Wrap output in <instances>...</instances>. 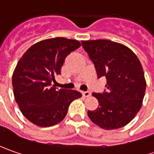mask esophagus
I'll return each instance as SVG.
<instances>
[{
	"label": "esophagus",
	"mask_w": 154,
	"mask_h": 154,
	"mask_svg": "<svg viewBox=\"0 0 154 154\" xmlns=\"http://www.w3.org/2000/svg\"><path fill=\"white\" fill-rule=\"evenodd\" d=\"M82 94L84 97H88V96L91 95V92L90 91H82Z\"/></svg>",
	"instance_id": "34e87169"
}]
</instances>
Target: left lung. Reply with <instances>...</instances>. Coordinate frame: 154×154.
I'll use <instances>...</instances> for the list:
<instances>
[{"instance_id": "left-lung-1", "label": "left lung", "mask_w": 154, "mask_h": 154, "mask_svg": "<svg viewBox=\"0 0 154 154\" xmlns=\"http://www.w3.org/2000/svg\"><path fill=\"white\" fill-rule=\"evenodd\" d=\"M82 46L94 63L98 78H106V89L92 94L99 106L88 112V118L105 130L124 127L139 112L146 91L140 60L129 48L112 41H82Z\"/></svg>"}]
</instances>
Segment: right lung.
<instances>
[{
	"label": "right lung",
	"mask_w": 154,
	"mask_h": 154,
	"mask_svg": "<svg viewBox=\"0 0 154 154\" xmlns=\"http://www.w3.org/2000/svg\"><path fill=\"white\" fill-rule=\"evenodd\" d=\"M80 46L78 41L65 37L41 41L18 62L13 75L14 97L23 115L34 125H57L65 119L70 104L82 96L77 90L52 85L66 56Z\"/></svg>",
	"instance_id": "add662e5"
}]
</instances>
